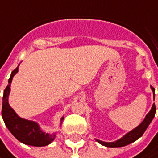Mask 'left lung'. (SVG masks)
Segmentation results:
<instances>
[{
    "instance_id": "1",
    "label": "left lung",
    "mask_w": 158,
    "mask_h": 158,
    "mask_svg": "<svg viewBox=\"0 0 158 158\" xmlns=\"http://www.w3.org/2000/svg\"><path fill=\"white\" fill-rule=\"evenodd\" d=\"M151 89L152 91L155 92L154 87L151 86ZM155 114H156V105L155 103L153 104V106L151 108L150 111L148 113L146 116L145 119L143 120V122L141 123L140 126L136 127L135 129H134L133 131H131L130 133H128L126 134L123 138H121L118 141H115V142H104V141H99V140H96V141H98L100 144L105 146V147L109 148H118V147H124V146H127L128 144L134 142L136 140H138L140 137L142 136V134H144V132L146 131V129L148 127V125L151 123L152 119L154 118Z\"/></svg>"
}]
</instances>
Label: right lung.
Listing matches in <instances>:
<instances>
[{
  "mask_svg": "<svg viewBox=\"0 0 158 158\" xmlns=\"http://www.w3.org/2000/svg\"><path fill=\"white\" fill-rule=\"evenodd\" d=\"M18 72V66L11 72L10 78L9 79V84L4 90L2 98V116L4 123L11 134L17 140L26 145L35 147L47 146L55 140V134H44L37 125V123L30 120L23 119L17 116L13 109L10 106L8 98L10 91V84L14 75ZM64 119V118L62 120Z\"/></svg>",
  "mask_w": 158,
  "mask_h": 158,
  "instance_id": "add662e5",
  "label": "right lung"
}]
</instances>
